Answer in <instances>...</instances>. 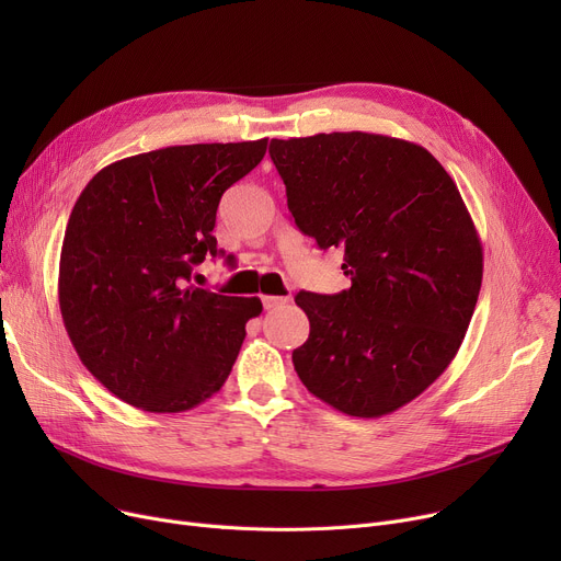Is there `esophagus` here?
<instances>
[{
	"mask_svg": "<svg viewBox=\"0 0 561 561\" xmlns=\"http://www.w3.org/2000/svg\"><path fill=\"white\" fill-rule=\"evenodd\" d=\"M261 302H263V309H277L282 305L288 302V298H279V296H261Z\"/></svg>",
	"mask_w": 561,
	"mask_h": 561,
	"instance_id": "esophagus-1",
	"label": "esophagus"
}]
</instances>
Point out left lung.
<instances>
[{
    "label": "left lung",
    "instance_id": "obj_1",
    "mask_svg": "<svg viewBox=\"0 0 561 561\" xmlns=\"http://www.w3.org/2000/svg\"><path fill=\"white\" fill-rule=\"evenodd\" d=\"M286 204L352 286L300 290L302 385L357 419L419 398L455 359L482 286V243L453 176L425 147L366 131L271 140Z\"/></svg>",
    "mask_w": 561,
    "mask_h": 561
}]
</instances>
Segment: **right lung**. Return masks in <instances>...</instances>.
Instances as JSON below:
<instances>
[{"instance_id":"obj_1","label":"right lung","mask_w":561,"mask_h":561,"mask_svg":"<svg viewBox=\"0 0 561 561\" xmlns=\"http://www.w3.org/2000/svg\"><path fill=\"white\" fill-rule=\"evenodd\" d=\"M268 138L197 142L102 168L70 214L58 305L81 364L121 400L176 414L218 393L261 313L259 298L188 286L218 256L222 193L256 168Z\"/></svg>"}]
</instances>
